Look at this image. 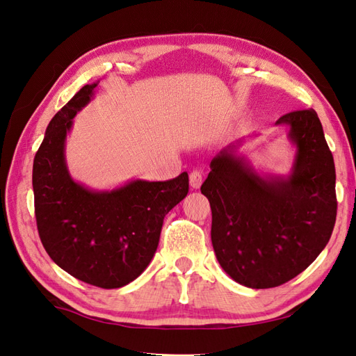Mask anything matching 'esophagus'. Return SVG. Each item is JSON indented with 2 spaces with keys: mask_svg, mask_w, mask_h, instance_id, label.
<instances>
[{
  "mask_svg": "<svg viewBox=\"0 0 356 356\" xmlns=\"http://www.w3.org/2000/svg\"><path fill=\"white\" fill-rule=\"evenodd\" d=\"M202 182H203L202 170H199V169L191 170V174H190V186L193 188H199L202 186Z\"/></svg>",
  "mask_w": 356,
  "mask_h": 356,
  "instance_id": "1",
  "label": "esophagus"
}]
</instances>
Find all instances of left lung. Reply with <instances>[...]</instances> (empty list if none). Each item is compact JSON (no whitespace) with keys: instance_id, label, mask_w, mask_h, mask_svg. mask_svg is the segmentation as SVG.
Masks as SVG:
<instances>
[{"instance_id":"left-lung-1","label":"left lung","mask_w":356,"mask_h":356,"mask_svg":"<svg viewBox=\"0 0 356 356\" xmlns=\"http://www.w3.org/2000/svg\"><path fill=\"white\" fill-rule=\"evenodd\" d=\"M297 147L288 177H260L224 148L200 190L212 211L211 239L220 266L248 288L282 285L307 268L336 224V168L315 110L282 115Z\"/></svg>"}]
</instances>
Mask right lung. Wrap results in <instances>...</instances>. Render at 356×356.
<instances>
[{
    "mask_svg": "<svg viewBox=\"0 0 356 356\" xmlns=\"http://www.w3.org/2000/svg\"><path fill=\"white\" fill-rule=\"evenodd\" d=\"M96 86L86 84L51 118L34 159L32 187L38 234L51 260L86 284L113 289L132 282L152 261L165 215L187 196L188 175L136 179L111 191L75 182L65 139Z\"/></svg>",
    "mask_w": 356,
    "mask_h": 356,
    "instance_id": "obj_1",
    "label": "right lung"
}]
</instances>
